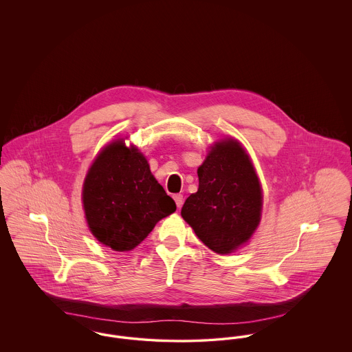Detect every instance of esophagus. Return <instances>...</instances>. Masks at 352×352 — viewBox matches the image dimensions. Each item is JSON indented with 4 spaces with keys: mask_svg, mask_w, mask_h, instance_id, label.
Segmentation results:
<instances>
[{
    "mask_svg": "<svg viewBox=\"0 0 352 352\" xmlns=\"http://www.w3.org/2000/svg\"><path fill=\"white\" fill-rule=\"evenodd\" d=\"M173 198H174V201H175L177 207H178V208H181V207H182V204H184V195H182V194H175Z\"/></svg>",
    "mask_w": 352,
    "mask_h": 352,
    "instance_id": "34e87169",
    "label": "esophagus"
}]
</instances>
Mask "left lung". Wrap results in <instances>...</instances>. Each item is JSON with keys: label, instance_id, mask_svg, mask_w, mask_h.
Wrapping results in <instances>:
<instances>
[{"label": "left lung", "instance_id": "left-lung-1", "mask_svg": "<svg viewBox=\"0 0 352 352\" xmlns=\"http://www.w3.org/2000/svg\"><path fill=\"white\" fill-rule=\"evenodd\" d=\"M199 187L181 215L218 254L243 248L260 226L263 187L251 155L234 137L215 141L198 168Z\"/></svg>", "mask_w": 352, "mask_h": 352}]
</instances>
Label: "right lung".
Segmentation results:
<instances>
[{"mask_svg":"<svg viewBox=\"0 0 352 352\" xmlns=\"http://www.w3.org/2000/svg\"><path fill=\"white\" fill-rule=\"evenodd\" d=\"M125 140H112L98 153L82 187L88 230L116 252L134 250L161 219L177 210L144 153Z\"/></svg>","mask_w":352,"mask_h":352,"instance_id":"right-lung-1","label":"right lung"}]
</instances>
